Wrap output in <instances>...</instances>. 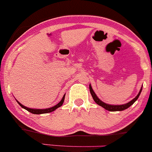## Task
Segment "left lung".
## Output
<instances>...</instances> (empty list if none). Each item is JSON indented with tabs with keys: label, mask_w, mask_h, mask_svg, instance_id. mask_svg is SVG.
Segmentation results:
<instances>
[{
	"label": "left lung",
	"mask_w": 152,
	"mask_h": 152,
	"mask_svg": "<svg viewBox=\"0 0 152 152\" xmlns=\"http://www.w3.org/2000/svg\"><path fill=\"white\" fill-rule=\"evenodd\" d=\"M89 89H90V92H91V95H92L93 99H94V101L96 102V104H98L99 105L102 106V107H104V108L106 109V110H109V111H119V110H126V109H127L128 107H129L131 105H132V104H133L134 103V102L137 99L138 97H139V96H140V94L141 91H142V88H141L140 91V92H139V94H137V96L134 99H133L132 101L129 102H128V103H126V104H121V105H111V104H105L104 102H102L101 100H100L97 97V96L96 95L95 93L94 92V91H93L91 85H89Z\"/></svg>",
	"instance_id": "obj_1"
}]
</instances>
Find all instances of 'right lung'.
I'll return each instance as SVG.
<instances>
[{"mask_svg": "<svg viewBox=\"0 0 152 152\" xmlns=\"http://www.w3.org/2000/svg\"><path fill=\"white\" fill-rule=\"evenodd\" d=\"M64 96H63L62 99H61V101H60L59 102L56 104V105L53 106V107H50V108H46V109L29 108V107H25V106H23V104H21L20 102H18V101L17 102H18V103L20 104V107H23V108H24V109H26V110H28V111L30 112V113H34V114H42V113H50V112H52V111H53V110H55L56 108H58V107H61V106L62 105L63 102H64Z\"/></svg>", "mask_w": 152, "mask_h": 152, "instance_id": "1", "label": "right lung"}]
</instances>
